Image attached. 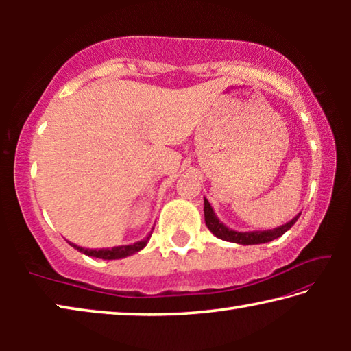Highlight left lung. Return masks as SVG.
Listing matches in <instances>:
<instances>
[{"label": "left lung", "instance_id": "8db88e82", "mask_svg": "<svg viewBox=\"0 0 351 351\" xmlns=\"http://www.w3.org/2000/svg\"><path fill=\"white\" fill-rule=\"evenodd\" d=\"M299 215H295L291 221L287 224L278 226L276 229H268V230H249V232H239V230L229 229L228 226L223 224L219 221L218 217L213 212L212 206L209 201L204 198V219H206V226L209 228L210 232L221 239L224 241H230V243H237V245H261V243H268L282 237L287 230L293 228V224L299 219Z\"/></svg>", "mask_w": 351, "mask_h": 351}]
</instances>
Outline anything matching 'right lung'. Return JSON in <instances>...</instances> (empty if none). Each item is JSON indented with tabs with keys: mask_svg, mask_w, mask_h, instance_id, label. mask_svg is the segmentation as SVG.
Listing matches in <instances>:
<instances>
[{
	"mask_svg": "<svg viewBox=\"0 0 351 351\" xmlns=\"http://www.w3.org/2000/svg\"><path fill=\"white\" fill-rule=\"evenodd\" d=\"M150 235L152 232L148 234V237H145L144 240L141 241H136L133 245H125V246H114L111 249H90V247H82V246H77L74 243H69L71 246L77 251L85 254V255H90V257H96V258H104V260H119V258H125L128 255H133L136 252H139L141 249H144L147 246L148 240H150Z\"/></svg>",
	"mask_w": 351,
	"mask_h": 351,
	"instance_id": "right-lung-1",
	"label": "right lung"
}]
</instances>
